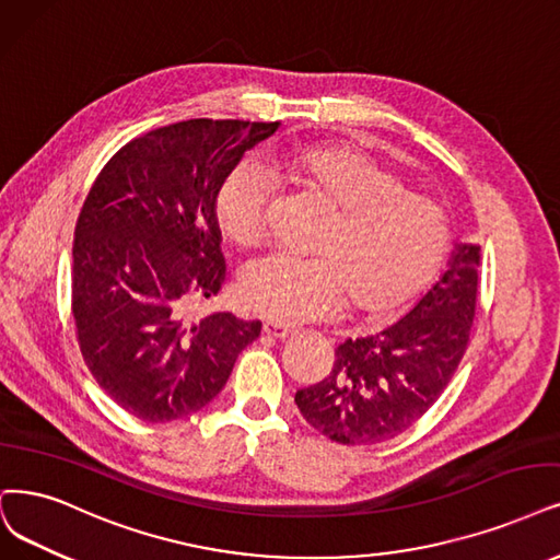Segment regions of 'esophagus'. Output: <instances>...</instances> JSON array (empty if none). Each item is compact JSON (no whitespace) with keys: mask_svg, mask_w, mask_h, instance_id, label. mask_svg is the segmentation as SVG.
I'll return each mask as SVG.
<instances>
[{"mask_svg":"<svg viewBox=\"0 0 560 560\" xmlns=\"http://www.w3.org/2000/svg\"><path fill=\"white\" fill-rule=\"evenodd\" d=\"M262 332L267 337H275V339H291L298 332V329L291 327V325H285V323H279V320H265Z\"/></svg>","mask_w":560,"mask_h":560,"instance_id":"esophagus-1","label":"esophagus"}]
</instances>
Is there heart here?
Segmentation results:
<instances>
[{
	"mask_svg": "<svg viewBox=\"0 0 560 560\" xmlns=\"http://www.w3.org/2000/svg\"><path fill=\"white\" fill-rule=\"evenodd\" d=\"M277 168L332 212L316 244L320 258H269L242 277L248 308L279 323H306L353 306L369 320L401 314L436 279L452 246L445 207L406 189L387 163L350 144H306ZM272 182L256 163H240L217 196L225 237L256 248L269 235Z\"/></svg>",
	"mask_w": 560,
	"mask_h": 560,
	"instance_id": "heart-1",
	"label": "heart"
}]
</instances>
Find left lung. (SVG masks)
<instances>
[{"label": "left lung", "mask_w": 560, "mask_h": 560, "mask_svg": "<svg viewBox=\"0 0 560 560\" xmlns=\"http://www.w3.org/2000/svg\"><path fill=\"white\" fill-rule=\"evenodd\" d=\"M478 269L480 246L459 244L441 281L399 323L374 337L346 339L329 376L298 389L304 420L341 445L383 443L416 424L466 353Z\"/></svg>", "instance_id": "8db88e82"}]
</instances>
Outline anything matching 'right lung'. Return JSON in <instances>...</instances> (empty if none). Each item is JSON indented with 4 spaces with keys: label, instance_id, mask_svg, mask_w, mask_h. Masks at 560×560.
Returning <instances> with one entry per match:
<instances>
[{
    "label": "right lung",
    "instance_id": "1",
    "mask_svg": "<svg viewBox=\"0 0 560 560\" xmlns=\"http://www.w3.org/2000/svg\"><path fill=\"white\" fill-rule=\"evenodd\" d=\"M279 121L186 119L142 133L103 165L82 202L71 314L82 360L129 416L171 422L223 389L258 320L191 316L225 281L217 196Z\"/></svg>",
    "mask_w": 560,
    "mask_h": 560
}]
</instances>
